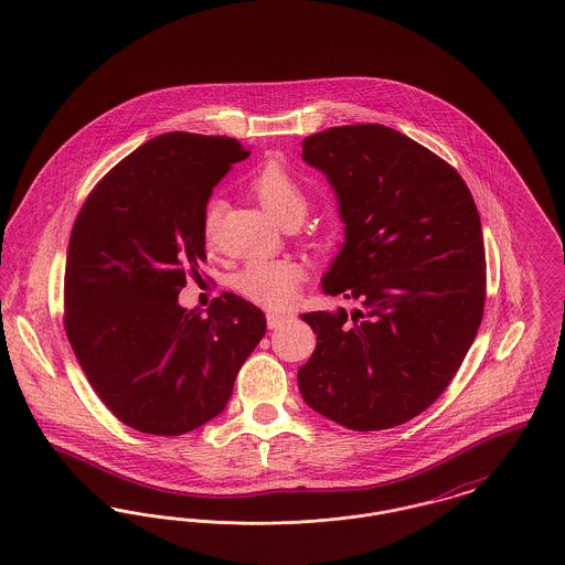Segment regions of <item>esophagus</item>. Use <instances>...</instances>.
Masks as SVG:
<instances>
[{"instance_id":"1","label":"esophagus","mask_w":565,"mask_h":565,"mask_svg":"<svg viewBox=\"0 0 565 565\" xmlns=\"http://www.w3.org/2000/svg\"><path fill=\"white\" fill-rule=\"evenodd\" d=\"M290 318H292V316H288V313H275V311H269V313H267V323H269V328H279L281 323L290 322Z\"/></svg>"}]
</instances>
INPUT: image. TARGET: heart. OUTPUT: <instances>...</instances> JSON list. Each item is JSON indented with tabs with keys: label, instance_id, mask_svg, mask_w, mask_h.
<instances>
[{
	"label": "heart",
	"instance_id": "b5f03b06",
	"mask_svg": "<svg viewBox=\"0 0 565 565\" xmlns=\"http://www.w3.org/2000/svg\"><path fill=\"white\" fill-rule=\"evenodd\" d=\"M252 192L263 205V210L279 224L290 220H300L307 212V194L295 178L281 167L269 162L252 180ZM220 220V203H207L203 212V237L210 243L214 239L215 226ZM302 279V269L292 260H269L256 258L249 260L235 277L233 286L247 300L263 307H284L296 295L298 281Z\"/></svg>",
	"mask_w": 565,
	"mask_h": 565
}]
</instances>
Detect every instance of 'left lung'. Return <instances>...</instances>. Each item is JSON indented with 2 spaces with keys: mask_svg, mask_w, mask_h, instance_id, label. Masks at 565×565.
Segmentation results:
<instances>
[{
  "mask_svg": "<svg viewBox=\"0 0 565 565\" xmlns=\"http://www.w3.org/2000/svg\"><path fill=\"white\" fill-rule=\"evenodd\" d=\"M345 237L322 292L358 300L300 320L318 334L298 369L302 401L350 430H385L451 383L483 320L484 247L475 199L451 164L383 125L302 141Z\"/></svg>",
  "mask_w": 565,
  "mask_h": 565,
  "instance_id": "8db88e82",
  "label": "left lung"
}]
</instances>
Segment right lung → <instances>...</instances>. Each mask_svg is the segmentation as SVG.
<instances>
[{
  "label": "right lung",
  "mask_w": 565,
  "mask_h": 565,
  "mask_svg": "<svg viewBox=\"0 0 565 565\" xmlns=\"http://www.w3.org/2000/svg\"><path fill=\"white\" fill-rule=\"evenodd\" d=\"M249 157L222 135L164 134L118 162L86 199L65 258V332L97 396L127 426L180 436L217 417L267 330L242 296L178 302L205 260L203 212Z\"/></svg>",
  "instance_id": "right-lung-1"
}]
</instances>
